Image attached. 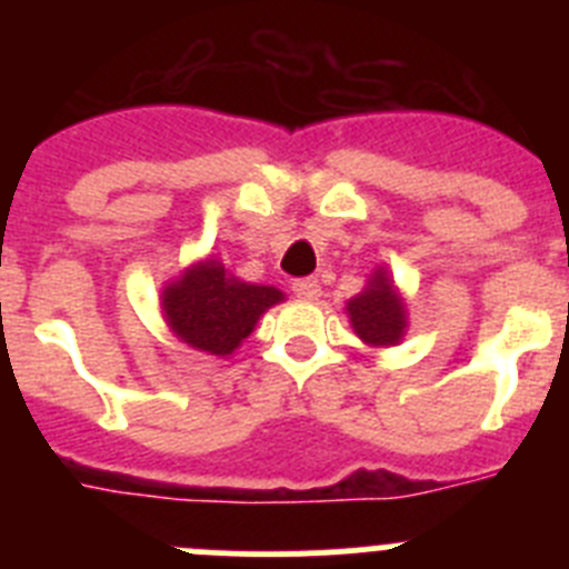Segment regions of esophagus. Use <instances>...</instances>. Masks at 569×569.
Here are the masks:
<instances>
[{
  "label": "esophagus",
  "instance_id": "34e87169",
  "mask_svg": "<svg viewBox=\"0 0 569 569\" xmlns=\"http://www.w3.org/2000/svg\"><path fill=\"white\" fill-rule=\"evenodd\" d=\"M293 293L299 296V299H308V301L319 299V296H321L319 279H313V276H308V279H296L293 281Z\"/></svg>",
  "mask_w": 569,
  "mask_h": 569
}]
</instances>
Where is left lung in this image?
<instances>
[{"instance_id":"8db88e82","label":"left lung","mask_w":569,"mask_h":569,"mask_svg":"<svg viewBox=\"0 0 569 569\" xmlns=\"http://www.w3.org/2000/svg\"><path fill=\"white\" fill-rule=\"evenodd\" d=\"M347 313L356 333L376 347L396 345L405 333V308L385 273H376L365 293L350 299Z\"/></svg>"}]
</instances>
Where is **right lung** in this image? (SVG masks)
Here are the masks:
<instances>
[{"label":"right lung","mask_w":569,"mask_h":569,"mask_svg":"<svg viewBox=\"0 0 569 569\" xmlns=\"http://www.w3.org/2000/svg\"><path fill=\"white\" fill-rule=\"evenodd\" d=\"M281 299L276 288L244 284L224 273L219 261H202L164 290L162 308L179 339L204 353L228 356Z\"/></svg>","instance_id":"obj_1"}]
</instances>
